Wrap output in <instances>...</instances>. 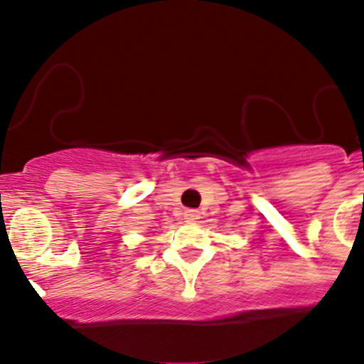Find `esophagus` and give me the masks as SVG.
<instances>
[{"mask_svg":"<svg viewBox=\"0 0 364 364\" xmlns=\"http://www.w3.org/2000/svg\"><path fill=\"white\" fill-rule=\"evenodd\" d=\"M185 220L186 222H196V220H199V211L197 209H186Z\"/></svg>","mask_w":364,"mask_h":364,"instance_id":"1","label":"esophagus"}]
</instances>
